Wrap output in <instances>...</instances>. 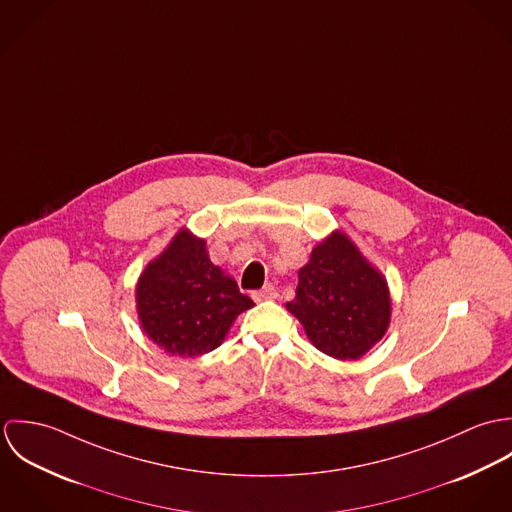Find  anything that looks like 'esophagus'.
Masks as SVG:
<instances>
[{
	"label": "esophagus",
	"instance_id": "obj_1",
	"mask_svg": "<svg viewBox=\"0 0 512 512\" xmlns=\"http://www.w3.org/2000/svg\"><path fill=\"white\" fill-rule=\"evenodd\" d=\"M252 297H254V301H264V299H272V297H276V290H274V286H264L260 292L252 293Z\"/></svg>",
	"mask_w": 512,
	"mask_h": 512
}]
</instances>
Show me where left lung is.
Here are the masks:
<instances>
[{
  "mask_svg": "<svg viewBox=\"0 0 512 512\" xmlns=\"http://www.w3.org/2000/svg\"><path fill=\"white\" fill-rule=\"evenodd\" d=\"M286 309L315 349L339 361H357L386 335L392 299L382 272L337 228L299 268L295 297Z\"/></svg>",
  "mask_w": 512,
  "mask_h": 512,
  "instance_id": "1",
  "label": "left lung"
}]
</instances>
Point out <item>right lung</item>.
Wrapping results in <instances>:
<instances>
[{
	"instance_id": "add662e5",
	"label": "right lung",
	"mask_w": 512,
	"mask_h": 512,
	"mask_svg": "<svg viewBox=\"0 0 512 512\" xmlns=\"http://www.w3.org/2000/svg\"><path fill=\"white\" fill-rule=\"evenodd\" d=\"M254 301L209 258L207 240L179 228L136 284V311L147 337L167 355L193 359L222 345Z\"/></svg>"
}]
</instances>
